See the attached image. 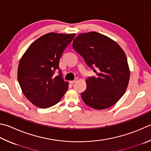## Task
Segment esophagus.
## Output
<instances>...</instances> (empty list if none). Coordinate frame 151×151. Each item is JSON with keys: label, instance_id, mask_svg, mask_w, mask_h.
I'll list each match as a JSON object with an SVG mask.
<instances>
[{"label": "esophagus", "instance_id": "1", "mask_svg": "<svg viewBox=\"0 0 151 151\" xmlns=\"http://www.w3.org/2000/svg\"><path fill=\"white\" fill-rule=\"evenodd\" d=\"M77 81H78V78H76V79H75V80H74V81H70V84H73V83H76V82H77Z\"/></svg>", "mask_w": 151, "mask_h": 151}]
</instances>
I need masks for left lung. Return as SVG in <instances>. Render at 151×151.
I'll use <instances>...</instances> for the list:
<instances>
[{"label": "left lung", "instance_id": "1", "mask_svg": "<svg viewBox=\"0 0 151 151\" xmlns=\"http://www.w3.org/2000/svg\"><path fill=\"white\" fill-rule=\"evenodd\" d=\"M73 47L96 73L86 80V89L81 93L84 102L96 109L114 105L124 94L129 81V68L122 47L96 32L78 34L73 40Z\"/></svg>", "mask_w": 151, "mask_h": 151}]
</instances>
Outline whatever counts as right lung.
I'll return each mask as SVG.
<instances>
[{"mask_svg":"<svg viewBox=\"0 0 151 151\" xmlns=\"http://www.w3.org/2000/svg\"><path fill=\"white\" fill-rule=\"evenodd\" d=\"M75 34L48 33L34 41L20 60L18 80L24 96L40 108L58 103L68 88L59 67L63 52ZM58 69L59 75L54 72Z\"/></svg>","mask_w":151,"mask_h":151,"instance_id":"right-lung-1","label":"right lung"}]
</instances>
